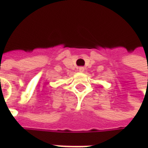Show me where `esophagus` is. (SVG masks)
Segmentation results:
<instances>
[{
    "label": "esophagus",
    "instance_id": "34e87169",
    "mask_svg": "<svg viewBox=\"0 0 148 148\" xmlns=\"http://www.w3.org/2000/svg\"><path fill=\"white\" fill-rule=\"evenodd\" d=\"M79 72H84V67H79Z\"/></svg>",
    "mask_w": 148,
    "mask_h": 148
}]
</instances>
